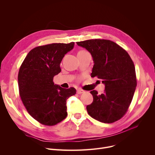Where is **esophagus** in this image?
Segmentation results:
<instances>
[{
  "label": "esophagus",
  "mask_w": 155,
  "mask_h": 155,
  "mask_svg": "<svg viewBox=\"0 0 155 155\" xmlns=\"http://www.w3.org/2000/svg\"><path fill=\"white\" fill-rule=\"evenodd\" d=\"M84 92H85V91H83V90H82V89H78V90L77 91V93L78 94H82V93H84Z\"/></svg>",
  "instance_id": "34e87169"
}]
</instances>
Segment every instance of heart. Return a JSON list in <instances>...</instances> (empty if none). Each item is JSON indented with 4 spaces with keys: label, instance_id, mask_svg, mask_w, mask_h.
Masks as SVG:
<instances>
[{
    "label": "heart",
    "instance_id": "b5f03b06",
    "mask_svg": "<svg viewBox=\"0 0 155 155\" xmlns=\"http://www.w3.org/2000/svg\"><path fill=\"white\" fill-rule=\"evenodd\" d=\"M86 52H87V51H85V50H80V51H79L78 52V54L84 53H86Z\"/></svg>",
    "mask_w": 155,
    "mask_h": 155
}]
</instances>
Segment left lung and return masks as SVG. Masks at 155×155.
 <instances>
[{
  "label": "left lung",
  "instance_id": "1",
  "mask_svg": "<svg viewBox=\"0 0 155 155\" xmlns=\"http://www.w3.org/2000/svg\"><path fill=\"white\" fill-rule=\"evenodd\" d=\"M91 53L94 67L91 77H97L105 85L104 94H91L93 102L87 106L92 118L104 123H112L126 113L136 90L134 64L127 52L107 39H88L77 42Z\"/></svg>",
  "mask_w": 155,
  "mask_h": 155
}]
</instances>
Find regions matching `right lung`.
Returning a JSON list of instances; mask_svg holds the SVG:
<instances>
[{"instance_id":"add662e5","label":"right lung","mask_w":155,"mask_h":155,"mask_svg":"<svg viewBox=\"0 0 155 155\" xmlns=\"http://www.w3.org/2000/svg\"><path fill=\"white\" fill-rule=\"evenodd\" d=\"M74 42L52 43L31 50L24 60L18 73L22 102L29 114L39 123L54 126L67 116V100L76 94L73 87L54 85L53 78L61 71L60 64Z\"/></svg>"}]
</instances>
